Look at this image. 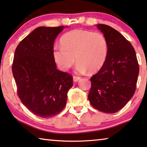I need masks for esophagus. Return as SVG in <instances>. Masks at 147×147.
Segmentation results:
<instances>
[{
	"instance_id": "obj_1",
	"label": "esophagus",
	"mask_w": 147,
	"mask_h": 147,
	"mask_svg": "<svg viewBox=\"0 0 147 147\" xmlns=\"http://www.w3.org/2000/svg\"><path fill=\"white\" fill-rule=\"evenodd\" d=\"M80 76H73V80L74 82H77V81L79 80L80 79Z\"/></svg>"
}]
</instances>
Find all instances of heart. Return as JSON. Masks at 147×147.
<instances>
[{
    "instance_id": "b5f03b06",
    "label": "heart",
    "mask_w": 147,
    "mask_h": 147,
    "mask_svg": "<svg viewBox=\"0 0 147 147\" xmlns=\"http://www.w3.org/2000/svg\"><path fill=\"white\" fill-rule=\"evenodd\" d=\"M61 47L53 50V57L58 67L67 71L75 63L79 73H94L106 63L108 43L101 33L74 30L63 35L60 39Z\"/></svg>"
}]
</instances>
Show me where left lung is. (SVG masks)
I'll use <instances>...</instances> for the list:
<instances>
[{"mask_svg": "<svg viewBox=\"0 0 147 147\" xmlns=\"http://www.w3.org/2000/svg\"><path fill=\"white\" fill-rule=\"evenodd\" d=\"M108 43V53L101 69L90 78L88 100L95 109L113 113L125 106L134 94L139 64L134 48L117 30L97 24Z\"/></svg>", "mask_w": 147, "mask_h": 147, "instance_id": "1", "label": "left lung"}]
</instances>
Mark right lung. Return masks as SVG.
Returning a JSON list of instances; mask_svg holds the SVG:
<instances>
[{"label": "right lung", "mask_w": 147, "mask_h": 147, "mask_svg": "<svg viewBox=\"0 0 147 147\" xmlns=\"http://www.w3.org/2000/svg\"><path fill=\"white\" fill-rule=\"evenodd\" d=\"M67 27V26H66ZM38 27L21 41L14 53L12 74L22 104L35 115L49 118L65 107L73 77L57 69L54 41L63 30Z\"/></svg>", "instance_id": "obj_1"}]
</instances>
